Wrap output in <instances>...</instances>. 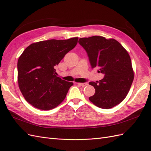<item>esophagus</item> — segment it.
<instances>
[{"mask_svg":"<svg viewBox=\"0 0 151 151\" xmlns=\"http://www.w3.org/2000/svg\"><path fill=\"white\" fill-rule=\"evenodd\" d=\"M77 84H78L79 86H81L82 87H85V86L88 85V84L86 83H77Z\"/></svg>","mask_w":151,"mask_h":151,"instance_id":"34e87169","label":"esophagus"}]
</instances>
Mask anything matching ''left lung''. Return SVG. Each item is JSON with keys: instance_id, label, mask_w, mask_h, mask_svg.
<instances>
[{"instance_id": "left-lung-1", "label": "left lung", "mask_w": 151, "mask_h": 151, "mask_svg": "<svg viewBox=\"0 0 151 151\" xmlns=\"http://www.w3.org/2000/svg\"><path fill=\"white\" fill-rule=\"evenodd\" d=\"M79 43L86 51L92 68L104 74L97 83L90 82L95 94L89 100L96 106L109 109L125 98L134 78L129 54L115 39L94 36L81 38Z\"/></svg>"}]
</instances>
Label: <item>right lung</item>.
<instances>
[{
  "label": "right lung",
  "mask_w": 151,
  "mask_h": 151,
  "mask_svg": "<svg viewBox=\"0 0 151 151\" xmlns=\"http://www.w3.org/2000/svg\"><path fill=\"white\" fill-rule=\"evenodd\" d=\"M77 41V37L42 41L31 44L22 52L17 62L18 84L32 106L49 110L64 100L73 83L57 77L55 67Z\"/></svg>",
  "instance_id": "right-lung-1"
}]
</instances>
